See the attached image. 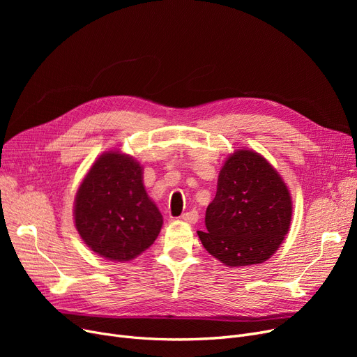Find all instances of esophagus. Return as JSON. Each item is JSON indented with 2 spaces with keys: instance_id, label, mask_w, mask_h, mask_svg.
<instances>
[{
  "instance_id": "34e87169",
  "label": "esophagus",
  "mask_w": 357,
  "mask_h": 357,
  "mask_svg": "<svg viewBox=\"0 0 357 357\" xmlns=\"http://www.w3.org/2000/svg\"><path fill=\"white\" fill-rule=\"evenodd\" d=\"M181 218H182L183 221H186V222L195 224L199 217H198V213H197L195 210H192V211H188V213H183V214L181 215Z\"/></svg>"
}]
</instances>
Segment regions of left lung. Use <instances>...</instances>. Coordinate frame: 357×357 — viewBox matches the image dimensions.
I'll list each match as a JSON object with an SVG mask.
<instances>
[{"instance_id": "obj_1", "label": "left lung", "mask_w": 357, "mask_h": 357, "mask_svg": "<svg viewBox=\"0 0 357 357\" xmlns=\"http://www.w3.org/2000/svg\"><path fill=\"white\" fill-rule=\"evenodd\" d=\"M291 217V194L276 169L255 150L238 149L221 167L198 237L224 265H257L282 245Z\"/></svg>"}]
</instances>
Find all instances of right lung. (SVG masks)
Returning a JSON list of instances; mask_svg holds the SVG:
<instances>
[{"label": "right lung", "mask_w": 357, "mask_h": 357, "mask_svg": "<svg viewBox=\"0 0 357 357\" xmlns=\"http://www.w3.org/2000/svg\"><path fill=\"white\" fill-rule=\"evenodd\" d=\"M75 227L101 257L127 261L156 240L163 217L143 185V167L120 150L102 153L79 185Z\"/></svg>", "instance_id": "obj_1"}]
</instances>
